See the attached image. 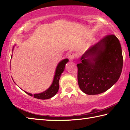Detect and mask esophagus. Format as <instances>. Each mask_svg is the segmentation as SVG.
Here are the masks:
<instances>
[{
    "label": "esophagus",
    "mask_w": 130,
    "mask_h": 130,
    "mask_svg": "<svg viewBox=\"0 0 130 130\" xmlns=\"http://www.w3.org/2000/svg\"><path fill=\"white\" fill-rule=\"evenodd\" d=\"M68 57H69V58L70 61L73 60L74 58H75V54H74L73 53H70Z\"/></svg>",
    "instance_id": "34e87169"
}]
</instances>
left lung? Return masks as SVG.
<instances>
[{"mask_svg":"<svg viewBox=\"0 0 130 130\" xmlns=\"http://www.w3.org/2000/svg\"><path fill=\"white\" fill-rule=\"evenodd\" d=\"M78 63L79 87L87 94H98L117 82L122 73V47L115 35L105 36L88 49Z\"/></svg>","mask_w":130,"mask_h":130,"instance_id":"8db88e82","label":"left lung"}]
</instances>
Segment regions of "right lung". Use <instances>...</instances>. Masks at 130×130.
<instances>
[{
	"label": "right lung",
	"instance_id": "obj_1",
	"mask_svg": "<svg viewBox=\"0 0 130 130\" xmlns=\"http://www.w3.org/2000/svg\"><path fill=\"white\" fill-rule=\"evenodd\" d=\"M68 61H69V60L67 58L64 59V60H62L58 63L56 68V72H55L53 81L51 86H50L46 91H45L43 92H42L41 93L34 94H32L31 93H28V92L25 91V93H26L27 94H28V95H30L31 96H33L34 98L38 99H50L52 98V97H53L58 91L59 80H60V78L61 73H62L63 72V70H64L65 64L68 62Z\"/></svg>",
	"mask_w": 130,
	"mask_h": 130
}]
</instances>
